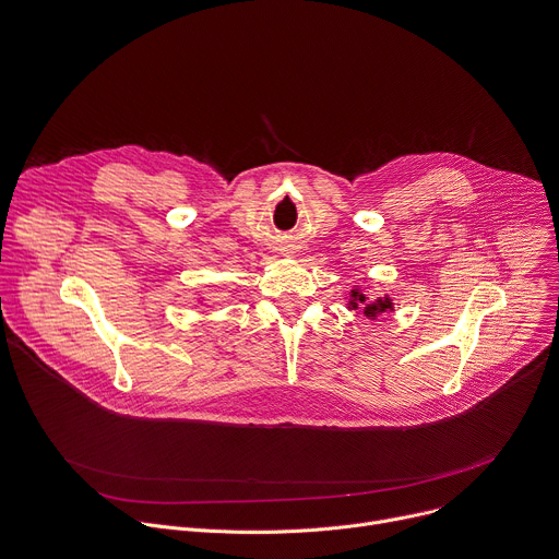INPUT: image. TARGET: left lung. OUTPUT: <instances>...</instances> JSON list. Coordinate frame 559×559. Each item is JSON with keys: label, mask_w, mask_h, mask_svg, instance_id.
<instances>
[{"label": "left lung", "mask_w": 559, "mask_h": 559, "mask_svg": "<svg viewBox=\"0 0 559 559\" xmlns=\"http://www.w3.org/2000/svg\"><path fill=\"white\" fill-rule=\"evenodd\" d=\"M347 307L349 309H356V311H362L367 318H371V321H376V318L380 316V313H384V311H393V300H391V296H378L376 300H369L367 296H365V292L362 289H352L349 292V300H347Z\"/></svg>", "instance_id": "left-lung-1"}]
</instances>
